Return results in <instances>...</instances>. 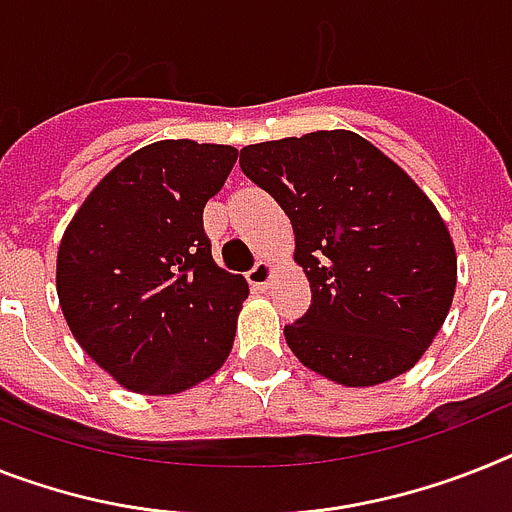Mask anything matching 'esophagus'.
I'll return each instance as SVG.
<instances>
[{"label": "esophagus", "mask_w": 512, "mask_h": 512, "mask_svg": "<svg viewBox=\"0 0 512 512\" xmlns=\"http://www.w3.org/2000/svg\"><path fill=\"white\" fill-rule=\"evenodd\" d=\"M273 278H276V268H273L270 263H257L255 268L247 273L249 286H252V289H260V291L270 289V286H273Z\"/></svg>", "instance_id": "esophagus-1"}]
</instances>
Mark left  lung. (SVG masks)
I'll use <instances>...</instances> for the list:
<instances>
[{"label":"left lung","mask_w":512,"mask_h":512,"mask_svg":"<svg viewBox=\"0 0 512 512\" xmlns=\"http://www.w3.org/2000/svg\"><path fill=\"white\" fill-rule=\"evenodd\" d=\"M244 174L286 210L312 304L283 328L304 367L369 388L409 372L448 317L450 231L419 184L349 130L247 145Z\"/></svg>","instance_id":"obj_1"}]
</instances>
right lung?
<instances>
[{
  "instance_id": "obj_1",
  "label": "right lung",
  "mask_w": 512,
  "mask_h": 512,
  "mask_svg": "<svg viewBox=\"0 0 512 512\" xmlns=\"http://www.w3.org/2000/svg\"><path fill=\"white\" fill-rule=\"evenodd\" d=\"M236 156L195 140L145 145L103 176L64 231L59 307L122 388L182 393L229 359L249 286L210 255L203 208Z\"/></svg>"
}]
</instances>
